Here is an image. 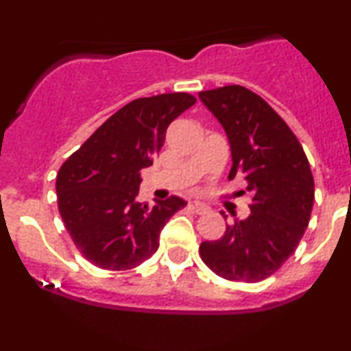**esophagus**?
<instances>
[{
    "label": "esophagus",
    "instance_id": "obj_1",
    "mask_svg": "<svg viewBox=\"0 0 351 351\" xmlns=\"http://www.w3.org/2000/svg\"><path fill=\"white\" fill-rule=\"evenodd\" d=\"M191 206L195 208V211L198 213V215H204V213L208 211V206L204 203H201V201H191Z\"/></svg>",
    "mask_w": 351,
    "mask_h": 351
}]
</instances>
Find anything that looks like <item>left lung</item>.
I'll list each match as a JSON object with an SVG mask.
<instances>
[{
	"label": "left lung",
	"instance_id": "8db88e82",
	"mask_svg": "<svg viewBox=\"0 0 351 351\" xmlns=\"http://www.w3.org/2000/svg\"><path fill=\"white\" fill-rule=\"evenodd\" d=\"M198 95L228 135L229 180L243 173L252 193L251 215L234 219L219 239L201 243V259L223 279L259 282L292 256L308 226L315 198L308 160L289 125L249 88Z\"/></svg>",
	"mask_w": 351,
	"mask_h": 351
}]
</instances>
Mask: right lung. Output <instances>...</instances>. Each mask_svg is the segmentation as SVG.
I'll list each match as a JSON object with an SVG mask.
<instances>
[{
	"label": "right lung",
	"mask_w": 351,
	"mask_h": 351,
	"mask_svg": "<svg viewBox=\"0 0 351 351\" xmlns=\"http://www.w3.org/2000/svg\"><path fill=\"white\" fill-rule=\"evenodd\" d=\"M184 92L136 99L115 112L74 152L56 178L64 226L80 254L107 271H127L156 252L168 219L186 206L170 196L138 203L140 171L153 165L176 117L195 106Z\"/></svg>",
	"instance_id": "add662e5"
}]
</instances>
